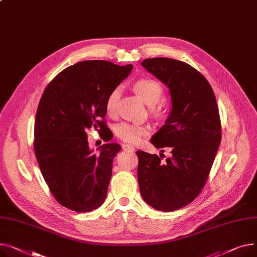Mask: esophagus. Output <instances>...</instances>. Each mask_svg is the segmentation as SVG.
Instances as JSON below:
<instances>
[{
  "label": "esophagus",
  "mask_w": 257,
  "mask_h": 257,
  "mask_svg": "<svg viewBox=\"0 0 257 257\" xmlns=\"http://www.w3.org/2000/svg\"><path fill=\"white\" fill-rule=\"evenodd\" d=\"M123 151H124V152H134L135 149H134V147H132V146L124 145V146H123Z\"/></svg>",
  "instance_id": "34e87169"
}]
</instances>
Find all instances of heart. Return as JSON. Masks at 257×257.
I'll use <instances>...</instances> for the list:
<instances>
[{
    "label": "heart",
    "mask_w": 257,
    "mask_h": 257,
    "mask_svg": "<svg viewBox=\"0 0 257 257\" xmlns=\"http://www.w3.org/2000/svg\"><path fill=\"white\" fill-rule=\"evenodd\" d=\"M134 89L139 96L146 102V103L153 108V112L156 114H161V106H153L157 104L163 96L162 85L155 79L152 78H142L134 83ZM121 88H114L106 98L105 110L108 115H114L116 112V105L119 97H121ZM150 132L149 128L144 125L133 124L123 122L116 125L115 135L116 138L128 144L139 143L142 138L148 135Z\"/></svg>",
    "instance_id": "obj_1"
}]
</instances>
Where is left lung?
Instances as JSON below:
<instances>
[{"label":"left lung","instance_id":"1","mask_svg":"<svg viewBox=\"0 0 257 257\" xmlns=\"http://www.w3.org/2000/svg\"><path fill=\"white\" fill-rule=\"evenodd\" d=\"M142 65L169 89L172 110L151 143L172 156L136 152L140 189L151 207L172 212L193 201L208 180L221 142L219 110L209 81L192 66L169 58Z\"/></svg>","mask_w":257,"mask_h":257}]
</instances>
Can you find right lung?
<instances>
[{
	"mask_svg": "<svg viewBox=\"0 0 257 257\" xmlns=\"http://www.w3.org/2000/svg\"><path fill=\"white\" fill-rule=\"evenodd\" d=\"M132 68L103 60L79 62L60 72L43 92L34 151L50 192L67 209L91 212L104 202L112 161L121 146L104 144L94 154L85 131L106 130V98ZM101 138L110 141L109 131Z\"/></svg>",
	"mask_w": 257,
	"mask_h": 257,
	"instance_id": "right-lung-1",
	"label": "right lung"
}]
</instances>
